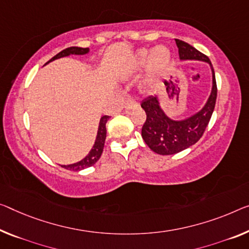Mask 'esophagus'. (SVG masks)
<instances>
[{
	"label": "esophagus",
	"mask_w": 249,
	"mask_h": 249,
	"mask_svg": "<svg viewBox=\"0 0 249 249\" xmlns=\"http://www.w3.org/2000/svg\"><path fill=\"white\" fill-rule=\"evenodd\" d=\"M138 107H139V103H138L135 99H128L124 103L125 110H132V109L138 108Z\"/></svg>",
	"instance_id": "1"
}]
</instances>
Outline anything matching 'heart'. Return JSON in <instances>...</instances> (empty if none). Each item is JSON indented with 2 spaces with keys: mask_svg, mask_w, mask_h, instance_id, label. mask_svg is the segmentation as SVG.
<instances>
[{
  "mask_svg": "<svg viewBox=\"0 0 249 249\" xmlns=\"http://www.w3.org/2000/svg\"><path fill=\"white\" fill-rule=\"evenodd\" d=\"M170 51L169 49L163 47V45H159L157 47L154 51L151 52L147 49H142L138 51L135 58L132 59L131 62L127 68V71L129 73H136L139 70H141L146 63L149 61V70H148V76L150 79H154L155 76L161 73V72L167 68L168 64L170 62Z\"/></svg>",
  "mask_w": 249,
  "mask_h": 249,
  "instance_id": "obj_1",
  "label": "heart"
}]
</instances>
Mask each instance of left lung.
Wrapping results in <instances>:
<instances>
[{"instance_id":"left-lung-1","label":"left lung","mask_w":249,"mask_h":249,"mask_svg":"<svg viewBox=\"0 0 249 249\" xmlns=\"http://www.w3.org/2000/svg\"><path fill=\"white\" fill-rule=\"evenodd\" d=\"M176 44L181 60H200L210 64L213 71V90L204 108L188 119L181 121L168 118L160 108L158 98L155 95H149L141 102V108L147 114L141 136L152 151L162 156L178 154L200 139L212 118L217 99L215 71L208 56L181 40L176 39Z\"/></svg>"}]
</instances>
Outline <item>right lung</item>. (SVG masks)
I'll use <instances>...</instances> for the list:
<instances>
[{
    "mask_svg": "<svg viewBox=\"0 0 249 249\" xmlns=\"http://www.w3.org/2000/svg\"><path fill=\"white\" fill-rule=\"evenodd\" d=\"M89 52V48H78V47H71V48H67L63 51L59 52L58 54L53 56V58L48 61L47 63L51 62V61L59 59V58H63V56L70 55V54H86V53ZM45 63V64H47ZM109 116H103L100 119V124H99V129H98V135H97V139H95V142L93 144L92 149H91L89 154L83 158L81 161L75 162L73 164H68V166H62L63 168L69 170H73V171H79L82 169H86V168H89L91 166L98 161L99 158H100L103 151V147H105V141H106V136H107V128H106V124L107 121L109 120Z\"/></svg>",
    "mask_w": 249,
    "mask_h": 249,
    "instance_id": "add662e5",
    "label": "right lung"
}]
</instances>
